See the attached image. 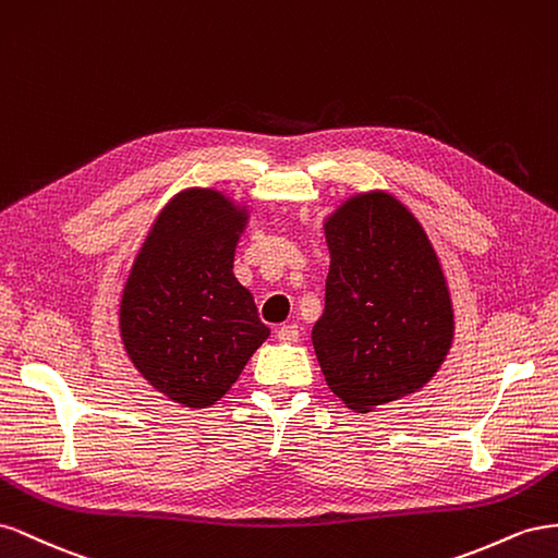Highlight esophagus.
<instances>
[{
	"label": "esophagus",
	"mask_w": 558,
	"mask_h": 558,
	"mask_svg": "<svg viewBox=\"0 0 558 558\" xmlns=\"http://www.w3.org/2000/svg\"><path fill=\"white\" fill-rule=\"evenodd\" d=\"M276 337H278V341H282V343H296L299 337H301V329H299V325H294V323L282 325V327H278Z\"/></svg>",
	"instance_id": "1"
}]
</instances>
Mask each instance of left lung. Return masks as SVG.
I'll return each instance as SVG.
<instances>
[{
    "label": "left lung",
    "instance_id": "left-lung-1",
    "mask_svg": "<svg viewBox=\"0 0 558 558\" xmlns=\"http://www.w3.org/2000/svg\"><path fill=\"white\" fill-rule=\"evenodd\" d=\"M323 231L329 274L311 333L315 357L329 390L369 413L418 392L447 362L449 280L416 215L386 189L343 198Z\"/></svg>",
    "mask_w": 558,
    "mask_h": 558
}]
</instances>
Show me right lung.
Returning <instances> with one entry per match:
<instances>
[{
    "label": "right lung",
    "instance_id": "add662e5",
    "mask_svg": "<svg viewBox=\"0 0 558 558\" xmlns=\"http://www.w3.org/2000/svg\"><path fill=\"white\" fill-rule=\"evenodd\" d=\"M250 205L186 186L158 213L119 301V337L147 384L186 409L225 397L268 337L254 296L233 276Z\"/></svg>",
    "mask_w": 558,
    "mask_h": 558
}]
</instances>
